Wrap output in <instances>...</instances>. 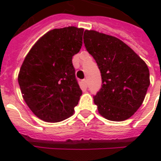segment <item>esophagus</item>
<instances>
[{
	"label": "esophagus",
	"mask_w": 161,
	"mask_h": 161,
	"mask_svg": "<svg viewBox=\"0 0 161 161\" xmlns=\"http://www.w3.org/2000/svg\"><path fill=\"white\" fill-rule=\"evenodd\" d=\"M82 83H83V86H84V87H86V88L88 87V83H87V79H85V78H84V79H83V80H82Z\"/></svg>",
	"instance_id": "34e87169"
}]
</instances>
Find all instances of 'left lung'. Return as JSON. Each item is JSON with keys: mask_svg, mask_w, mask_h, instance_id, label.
<instances>
[{"mask_svg": "<svg viewBox=\"0 0 161 161\" xmlns=\"http://www.w3.org/2000/svg\"><path fill=\"white\" fill-rule=\"evenodd\" d=\"M83 42L102 77L101 88L93 96L98 113L112 121L127 119L141 106L150 86L146 63L114 36L86 30Z\"/></svg>", "mask_w": 161, "mask_h": 161, "instance_id": "8db88e82", "label": "left lung"}]
</instances>
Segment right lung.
<instances>
[{
  "mask_svg": "<svg viewBox=\"0 0 161 161\" xmlns=\"http://www.w3.org/2000/svg\"><path fill=\"white\" fill-rule=\"evenodd\" d=\"M83 28L53 29L36 42L20 69L18 83L30 109L42 120L59 122L73 114L82 90L73 56L80 51Z\"/></svg>",
  "mask_w": 161,
  "mask_h": 161,
  "instance_id": "add662e5",
  "label": "right lung"
}]
</instances>
